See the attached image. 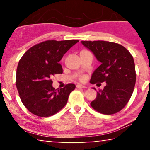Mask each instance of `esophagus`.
Instances as JSON below:
<instances>
[{
    "label": "esophagus",
    "mask_w": 150,
    "mask_h": 150,
    "mask_svg": "<svg viewBox=\"0 0 150 150\" xmlns=\"http://www.w3.org/2000/svg\"><path fill=\"white\" fill-rule=\"evenodd\" d=\"M76 87L77 88H85V89H87V87H85V86H84L83 85H81V84H78L76 85Z\"/></svg>",
    "instance_id": "34e87169"
}]
</instances>
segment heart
Listing matches in <instances>:
<instances>
[{"label":"heart","mask_w":150,"mask_h":150,"mask_svg":"<svg viewBox=\"0 0 150 150\" xmlns=\"http://www.w3.org/2000/svg\"><path fill=\"white\" fill-rule=\"evenodd\" d=\"M82 79V80H83V79H84V78H82V79Z\"/></svg>","instance_id":"b5f03b06"}]
</instances>
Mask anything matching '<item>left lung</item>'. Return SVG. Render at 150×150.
<instances>
[{"instance_id": "obj_1", "label": "left lung", "mask_w": 150, "mask_h": 150, "mask_svg": "<svg viewBox=\"0 0 150 150\" xmlns=\"http://www.w3.org/2000/svg\"><path fill=\"white\" fill-rule=\"evenodd\" d=\"M81 43L101 63L93 71L90 83H106L104 89L97 92V97L91 102V106L104 115L120 111L132 96L136 83L132 56L125 47L114 42L82 41Z\"/></svg>"}]
</instances>
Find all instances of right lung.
<instances>
[{
  "label": "right lung",
  "mask_w": 150,
  "mask_h": 150,
  "mask_svg": "<svg viewBox=\"0 0 150 150\" xmlns=\"http://www.w3.org/2000/svg\"><path fill=\"white\" fill-rule=\"evenodd\" d=\"M79 40H48L35 45L24 53L16 71V87L24 106L41 117L52 116L67 104L74 84L55 89L50 78L62 74L59 61Z\"/></svg>",
  "instance_id": "obj_1"
}]
</instances>
